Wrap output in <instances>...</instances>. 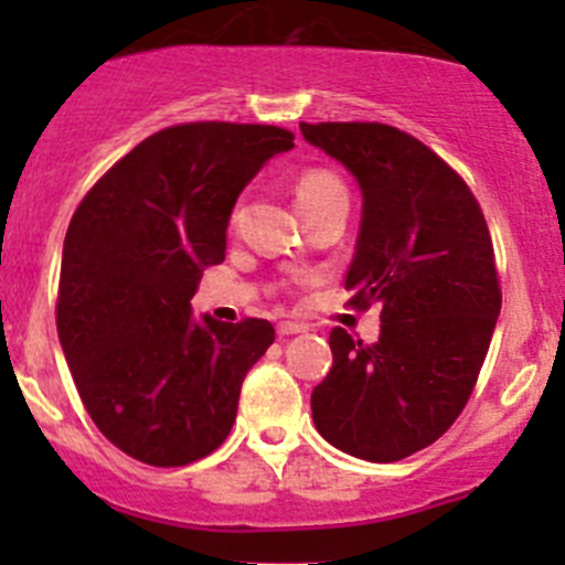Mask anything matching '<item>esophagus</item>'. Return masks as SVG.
Instances as JSON below:
<instances>
[{
  "instance_id": "34e87169",
  "label": "esophagus",
  "mask_w": 565,
  "mask_h": 565,
  "mask_svg": "<svg viewBox=\"0 0 565 565\" xmlns=\"http://www.w3.org/2000/svg\"><path fill=\"white\" fill-rule=\"evenodd\" d=\"M278 335H295V333H303L306 330V324H300V322H278Z\"/></svg>"
}]
</instances>
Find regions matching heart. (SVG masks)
Instances as JSON below:
<instances>
[{
  "label": "heart",
  "mask_w": 565,
  "mask_h": 565,
  "mask_svg": "<svg viewBox=\"0 0 565 565\" xmlns=\"http://www.w3.org/2000/svg\"><path fill=\"white\" fill-rule=\"evenodd\" d=\"M339 196H347V191L339 177L328 172V169H303L298 180H295V202H298L300 213L315 210L319 204Z\"/></svg>",
  "instance_id": "b5f03b06"
}]
</instances>
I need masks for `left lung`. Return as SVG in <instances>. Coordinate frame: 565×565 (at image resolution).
Here are the masks:
<instances>
[{"mask_svg":"<svg viewBox=\"0 0 565 565\" xmlns=\"http://www.w3.org/2000/svg\"><path fill=\"white\" fill-rule=\"evenodd\" d=\"M363 193L347 306L377 303L374 344L330 330L333 369L311 393L319 435L350 457L398 461L451 429L481 374L500 292L492 237L467 182L383 122H300Z\"/></svg>","mask_w":565,"mask_h":565,"instance_id":"8db88e82","label":"left lung"}]
</instances>
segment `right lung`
I'll list each match as a JSON object with an SVG mask.
<instances>
[{
  "mask_svg": "<svg viewBox=\"0 0 565 565\" xmlns=\"http://www.w3.org/2000/svg\"><path fill=\"white\" fill-rule=\"evenodd\" d=\"M295 134L182 122L147 136L95 182L62 248L56 333L108 443L182 467L230 437L248 369L276 339L267 319H191L202 267L224 262L246 182Z\"/></svg>",
  "mask_w": 565,
  "mask_h": 565,
  "instance_id": "1",
  "label": "right lung"
}]
</instances>
